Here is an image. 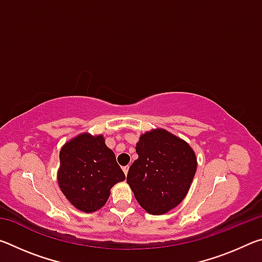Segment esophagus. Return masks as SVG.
Listing matches in <instances>:
<instances>
[{"label":"esophagus","instance_id":"34e87169","mask_svg":"<svg viewBox=\"0 0 262 262\" xmlns=\"http://www.w3.org/2000/svg\"><path fill=\"white\" fill-rule=\"evenodd\" d=\"M128 170H129V165H126V166H123L122 167V171L125 172V174L127 176V173H128Z\"/></svg>","mask_w":262,"mask_h":262}]
</instances>
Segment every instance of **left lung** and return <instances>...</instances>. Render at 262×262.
Segmentation results:
<instances>
[{
    "label": "left lung",
    "instance_id": "1",
    "mask_svg": "<svg viewBox=\"0 0 262 262\" xmlns=\"http://www.w3.org/2000/svg\"><path fill=\"white\" fill-rule=\"evenodd\" d=\"M139 158L127 174L135 199L152 215L173 209L188 193L196 172V157L187 142L158 128L140 136Z\"/></svg>",
    "mask_w": 262,
    "mask_h": 262
}]
</instances>
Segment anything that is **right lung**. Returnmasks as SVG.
I'll return each instance as SVG.
<instances>
[{
	"mask_svg": "<svg viewBox=\"0 0 262 262\" xmlns=\"http://www.w3.org/2000/svg\"><path fill=\"white\" fill-rule=\"evenodd\" d=\"M125 179L103 135L84 133L61 148L57 183L78 210L94 212L100 209L107 201L111 188Z\"/></svg>",
	"mask_w": 262,
	"mask_h": 262,
	"instance_id": "right-lung-1",
	"label": "right lung"
}]
</instances>
